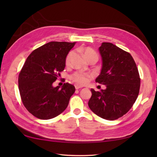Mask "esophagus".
<instances>
[{
  "label": "esophagus",
  "instance_id": "obj_1",
  "mask_svg": "<svg viewBox=\"0 0 157 157\" xmlns=\"http://www.w3.org/2000/svg\"><path fill=\"white\" fill-rule=\"evenodd\" d=\"M75 88L76 90H78V89H79V88H82L81 86L78 85V84H75Z\"/></svg>",
  "mask_w": 157,
  "mask_h": 157
}]
</instances>
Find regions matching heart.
<instances>
[{
  "instance_id": "b5f03b06",
  "label": "heart",
  "mask_w": 157,
  "mask_h": 157,
  "mask_svg": "<svg viewBox=\"0 0 157 157\" xmlns=\"http://www.w3.org/2000/svg\"><path fill=\"white\" fill-rule=\"evenodd\" d=\"M82 52L83 55L85 56V58L89 61L90 59L96 58L98 59V55L97 53L95 52L94 50L90 47H86L82 48ZM73 55H74V51H70L67 55L66 56L65 59V64L66 65H69L70 63H71V59L73 57ZM91 78V75L87 74V73L80 72V71H76L74 73H73L71 76V78L73 81H74L76 84L79 85H85L89 82L90 78Z\"/></svg>"
}]
</instances>
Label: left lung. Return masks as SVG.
Here are the masks:
<instances>
[{
	"mask_svg": "<svg viewBox=\"0 0 157 157\" xmlns=\"http://www.w3.org/2000/svg\"><path fill=\"white\" fill-rule=\"evenodd\" d=\"M102 69L96 82L106 89H91L88 106L93 113L106 120L117 119L134 104L140 91V78L136 63L129 52L110 42L99 47Z\"/></svg>",
	"mask_w": 157,
	"mask_h": 157,
	"instance_id": "left-lung-1",
	"label": "left lung"
}]
</instances>
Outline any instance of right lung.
Wrapping results in <instances>:
<instances>
[{
	"mask_svg": "<svg viewBox=\"0 0 157 157\" xmlns=\"http://www.w3.org/2000/svg\"><path fill=\"white\" fill-rule=\"evenodd\" d=\"M75 43H46L26 59L19 74V90L23 105L36 117L54 118L67 107L74 86L65 83L60 88L52 84L64 70L66 56Z\"/></svg>",
	"mask_w": 157,
	"mask_h": 157,
	"instance_id": "right-lung-1",
	"label": "right lung"
}]
</instances>
